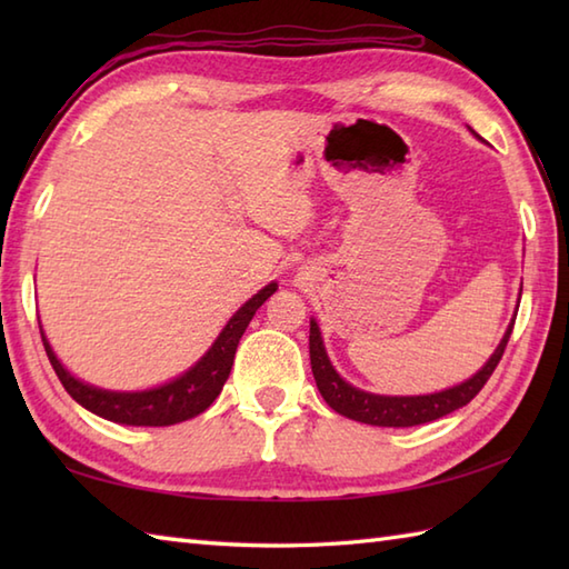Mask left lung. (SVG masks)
<instances>
[{
	"label": "left lung",
	"mask_w": 569,
	"mask_h": 569,
	"mask_svg": "<svg viewBox=\"0 0 569 569\" xmlns=\"http://www.w3.org/2000/svg\"><path fill=\"white\" fill-rule=\"evenodd\" d=\"M471 134H475V131H471ZM511 330H513V320L509 322V328H506L499 347L493 349V355L487 359V365L481 367L475 377L452 386V389L435 391L426 396H381V393L361 391L357 386L345 381L332 367L318 322L312 318H310V367L325 403H328L332 410H337L340 416L367 422V426H379V428L422 426V422L438 420L447 413H452V410L467 406L471 398L485 389V383L489 381L493 369H497V365L503 357L506 345H509Z\"/></svg>",
	"instance_id": "8db88e82"
}]
</instances>
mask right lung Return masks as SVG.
Returning <instances> with one entry per match:
<instances>
[{"label": "right lung", "mask_w": 569, "mask_h": 569, "mask_svg": "<svg viewBox=\"0 0 569 569\" xmlns=\"http://www.w3.org/2000/svg\"><path fill=\"white\" fill-rule=\"evenodd\" d=\"M278 283L271 281L263 286L257 296H251L244 306H241L232 318L227 320L222 332L217 335L212 347L204 352L196 365L180 377L166 381L161 386L143 391H110L100 389V386L84 383L78 377L63 367L53 352V347L48 345L46 332L41 328V340L46 347V355L51 359V367L56 369L60 383L66 386V391L76 398V401L88 408L90 413L100 416L104 420L119 422V426H143V428H163L176 426L188 418L200 416L204 408H210L217 396H220L224 381L229 379V371L234 365V352L241 340V335L249 328L251 318L257 316V310L276 293Z\"/></svg>", "instance_id": "right-lung-1"}]
</instances>
